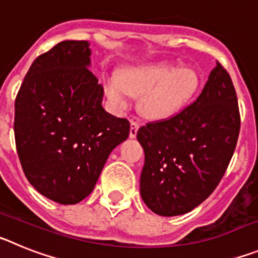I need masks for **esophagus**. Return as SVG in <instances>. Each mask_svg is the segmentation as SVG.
Listing matches in <instances>:
<instances>
[{"mask_svg": "<svg viewBox=\"0 0 258 258\" xmlns=\"http://www.w3.org/2000/svg\"><path fill=\"white\" fill-rule=\"evenodd\" d=\"M138 127H140V124H138L137 121H134V120H132L131 121V133H129L131 138H136L137 132H138Z\"/></svg>", "mask_w": 258, "mask_h": 258, "instance_id": "1", "label": "esophagus"}]
</instances>
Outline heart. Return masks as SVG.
<instances>
[{
  "label": "heart",
  "instance_id": "b5f03b06",
  "mask_svg": "<svg viewBox=\"0 0 258 258\" xmlns=\"http://www.w3.org/2000/svg\"><path fill=\"white\" fill-rule=\"evenodd\" d=\"M103 86L113 106L121 108L131 95L142 94L140 108L143 115L164 118L178 112L190 101L199 86V76L190 67L173 70L170 63H151L127 68L121 79L109 75Z\"/></svg>",
  "mask_w": 258,
  "mask_h": 258
}]
</instances>
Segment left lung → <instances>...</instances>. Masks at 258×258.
Returning a JSON list of instances; mask_svg holds the SVG:
<instances>
[{
	"label": "left lung",
	"mask_w": 258,
	"mask_h": 258,
	"mask_svg": "<svg viewBox=\"0 0 258 258\" xmlns=\"http://www.w3.org/2000/svg\"><path fill=\"white\" fill-rule=\"evenodd\" d=\"M239 131L235 88L217 61L197 101L137 132L145 151L140 184L146 206L170 217L202 204L226 172Z\"/></svg>",
	"instance_id": "8db88e82"
}]
</instances>
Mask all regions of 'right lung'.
<instances>
[{
    "label": "right lung",
    "mask_w": 258,
    "mask_h": 258,
    "mask_svg": "<svg viewBox=\"0 0 258 258\" xmlns=\"http://www.w3.org/2000/svg\"><path fill=\"white\" fill-rule=\"evenodd\" d=\"M90 54L88 41H61L35 59L15 98L23 172L41 195L64 206L92 192L111 151L131 133L126 118L102 107Z\"/></svg>",
    "instance_id": "obj_1"
}]
</instances>
